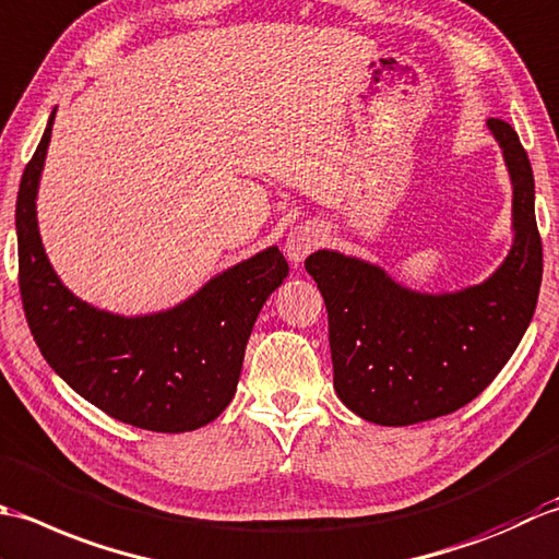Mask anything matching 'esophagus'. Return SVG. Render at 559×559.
I'll use <instances>...</instances> for the list:
<instances>
[{
    "label": "esophagus",
    "instance_id": "1",
    "mask_svg": "<svg viewBox=\"0 0 559 559\" xmlns=\"http://www.w3.org/2000/svg\"><path fill=\"white\" fill-rule=\"evenodd\" d=\"M318 243H321V229L316 224L294 226L287 234V241H284V253H287L292 263H301L306 255L313 253Z\"/></svg>",
    "mask_w": 559,
    "mask_h": 559
}]
</instances>
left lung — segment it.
I'll use <instances>...</instances> for the list:
<instances>
[{"label":"left lung","mask_w":559,"mask_h":559,"mask_svg":"<svg viewBox=\"0 0 559 559\" xmlns=\"http://www.w3.org/2000/svg\"><path fill=\"white\" fill-rule=\"evenodd\" d=\"M487 128L514 188V243L485 282L423 294L337 250L306 258L328 309L337 397L367 423L405 427L468 405L502 371L531 323L543 277L533 168L509 122L489 118Z\"/></svg>","instance_id":"obj_1"}]
</instances>
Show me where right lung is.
<instances>
[{"label": "right lung", "mask_w": 559, "mask_h": 559, "mask_svg": "<svg viewBox=\"0 0 559 559\" xmlns=\"http://www.w3.org/2000/svg\"><path fill=\"white\" fill-rule=\"evenodd\" d=\"M55 110L16 198L19 289L40 355L70 389L124 425L180 435L224 413L255 318L289 265L277 246L212 277L168 311L124 318L94 309L55 275L36 219Z\"/></svg>", "instance_id": "right-lung-1"}]
</instances>
